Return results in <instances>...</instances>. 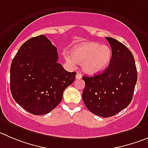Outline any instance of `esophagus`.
<instances>
[{
  "label": "esophagus",
  "mask_w": 148,
  "mask_h": 148,
  "mask_svg": "<svg viewBox=\"0 0 148 148\" xmlns=\"http://www.w3.org/2000/svg\"><path fill=\"white\" fill-rule=\"evenodd\" d=\"M81 78H82V74L79 72H77V75H76V79H80Z\"/></svg>",
  "instance_id": "esophagus-1"
}]
</instances>
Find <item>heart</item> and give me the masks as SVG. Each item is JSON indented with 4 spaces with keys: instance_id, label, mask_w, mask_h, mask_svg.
<instances>
[{
    "instance_id": "obj_1",
    "label": "heart",
    "mask_w": 148,
    "mask_h": 148,
    "mask_svg": "<svg viewBox=\"0 0 148 148\" xmlns=\"http://www.w3.org/2000/svg\"><path fill=\"white\" fill-rule=\"evenodd\" d=\"M112 58V49L108 45L94 41L85 42L74 47L71 55H66V60L70 64L81 63L84 72L94 74L103 70Z\"/></svg>"
}]
</instances>
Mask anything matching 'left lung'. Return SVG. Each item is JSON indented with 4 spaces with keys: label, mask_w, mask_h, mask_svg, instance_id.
Segmentation results:
<instances>
[{
    "label": "left lung",
    "mask_w": 148,
    "mask_h": 148,
    "mask_svg": "<svg viewBox=\"0 0 148 148\" xmlns=\"http://www.w3.org/2000/svg\"><path fill=\"white\" fill-rule=\"evenodd\" d=\"M112 48V58L101 74L82 77L85 86L82 100L92 113L103 118L114 115L129 105L137 81L134 56L123 44L106 37Z\"/></svg>",
    "instance_id": "left-lung-1"
}]
</instances>
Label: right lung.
<instances>
[{
  "instance_id": "1",
  "label": "right lung",
  "mask_w": 148,
  "mask_h": 148,
  "mask_svg": "<svg viewBox=\"0 0 148 148\" xmlns=\"http://www.w3.org/2000/svg\"><path fill=\"white\" fill-rule=\"evenodd\" d=\"M57 48L45 36L22 45L12 62L10 89L14 99L35 115L49 113L61 101L65 89L75 79L58 63Z\"/></svg>"
}]
</instances>
